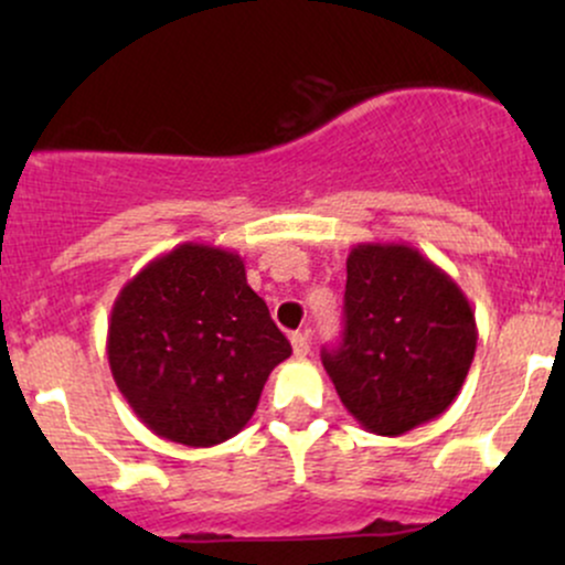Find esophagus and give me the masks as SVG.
Returning <instances> with one entry per match:
<instances>
[{
    "mask_svg": "<svg viewBox=\"0 0 565 565\" xmlns=\"http://www.w3.org/2000/svg\"><path fill=\"white\" fill-rule=\"evenodd\" d=\"M291 350H295L297 359H305L310 353V337L308 332H295L291 334Z\"/></svg>",
    "mask_w": 565,
    "mask_h": 565,
    "instance_id": "obj_1",
    "label": "esophagus"
}]
</instances>
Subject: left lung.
I'll list each match as a JSON object with an SVG mask.
<instances>
[{"label":"left lung","instance_id":"8db88e82","mask_svg":"<svg viewBox=\"0 0 565 565\" xmlns=\"http://www.w3.org/2000/svg\"><path fill=\"white\" fill-rule=\"evenodd\" d=\"M478 345L457 281L408 244H355L348 255L342 345L321 361L364 430L404 436L462 391Z\"/></svg>","mask_w":565,"mask_h":565}]
</instances>
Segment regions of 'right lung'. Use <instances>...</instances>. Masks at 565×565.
Returning a JSON list of instances; mask_svg holds the SVG:
<instances>
[{
  "instance_id": "obj_1",
  "label": "right lung",
  "mask_w": 565,
  "mask_h": 565,
  "mask_svg": "<svg viewBox=\"0 0 565 565\" xmlns=\"http://www.w3.org/2000/svg\"><path fill=\"white\" fill-rule=\"evenodd\" d=\"M106 353L116 387L148 430L206 449L244 430L291 345L246 284L236 252L185 242L121 287Z\"/></svg>"
}]
</instances>
